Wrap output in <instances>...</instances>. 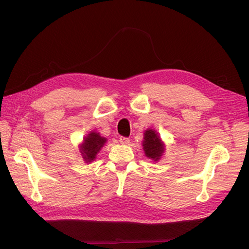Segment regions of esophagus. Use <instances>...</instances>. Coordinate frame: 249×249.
Returning <instances> with one entry per match:
<instances>
[{
    "instance_id": "34e87169",
    "label": "esophagus",
    "mask_w": 249,
    "mask_h": 249,
    "mask_svg": "<svg viewBox=\"0 0 249 249\" xmlns=\"http://www.w3.org/2000/svg\"><path fill=\"white\" fill-rule=\"evenodd\" d=\"M119 142L122 143V144L126 145V144H129V143H130V139L129 138H125V137H120L119 138Z\"/></svg>"
}]
</instances>
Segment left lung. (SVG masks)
<instances>
[{
  "label": "left lung",
  "mask_w": 249,
  "mask_h": 249,
  "mask_svg": "<svg viewBox=\"0 0 249 249\" xmlns=\"http://www.w3.org/2000/svg\"><path fill=\"white\" fill-rule=\"evenodd\" d=\"M142 146L145 156L154 162L159 161L165 153V143L154 129H147L143 133Z\"/></svg>",
  "instance_id": "8db88e82"
}]
</instances>
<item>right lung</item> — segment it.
Returning a JSON list of instances; mask_svg holds the SVG:
<instances>
[{
  "mask_svg": "<svg viewBox=\"0 0 249 249\" xmlns=\"http://www.w3.org/2000/svg\"><path fill=\"white\" fill-rule=\"evenodd\" d=\"M107 142V138L102 137L100 133L91 131L83 139L79 145L81 156L86 163H90L95 160L96 155L100 153L102 147Z\"/></svg>",
  "mask_w": 249,
  "mask_h": 249,
  "instance_id": "right-lung-1",
  "label": "right lung"
}]
</instances>
